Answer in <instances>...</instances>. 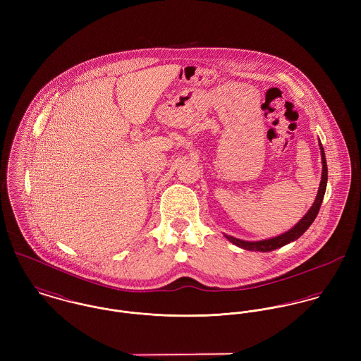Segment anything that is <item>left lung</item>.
Segmentation results:
<instances>
[{
	"mask_svg": "<svg viewBox=\"0 0 361 361\" xmlns=\"http://www.w3.org/2000/svg\"><path fill=\"white\" fill-rule=\"evenodd\" d=\"M321 147V159H322V175H321V183H319V189H318V195L315 197V202L314 204L311 206L309 209V212L288 232L276 236V238H272V239H267V240H259V242H245V240H240V239H236L233 236H226V239L229 242H232L233 245L245 249V250H252V252H272L275 249H279L296 239H299L307 229H309L310 225L312 224V221L315 219L318 211H319V207L321 203L324 200V195H325V189H326V179H328V168H326V161H325V153H324V149L322 146L319 145Z\"/></svg>",
	"mask_w": 361,
	"mask_h": 361,
	"instance_id": "1",
	"label": "left lung"
}]
</instances>
